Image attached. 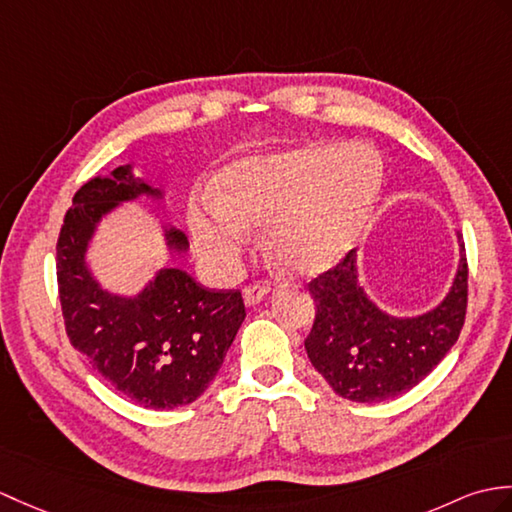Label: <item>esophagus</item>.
Here are the masks:
<instances>
[{"mask_svg":"<svg viewBox=\"0 0 512 512\" xmlns=\"http://www.w3.org/2000/svg\"><path fill=\"white\" fill-rule=\"evenodd\" d=\"M270 292V281H255L244 288V303L246 305H257L259 301L266 299V294Z\"/></svg>","mask_w":512,"mask_h":512,"instance_id":"1","label":"esophagus"}]
</instances>
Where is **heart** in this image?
I'll return each mask as SVG.
<instances>
[{
    "label": "heart",
    "instance_id": "1",
    "mask_svg": "<svg viewBox=\"0 0 512 512\" xmlns=\"http://www.w3.org/2000/svg\"><path fill=\"white\" fill-rule=\"evenodd\" d=\"M386 168L366 144H303L229 165L216 194L189 202L198 244L235 261L251 227H268V248L294 275H320L347 257L371 222Z\"/></svg>",
    "mask_w": 512,
    "mask_h": 512
}]
</instances>
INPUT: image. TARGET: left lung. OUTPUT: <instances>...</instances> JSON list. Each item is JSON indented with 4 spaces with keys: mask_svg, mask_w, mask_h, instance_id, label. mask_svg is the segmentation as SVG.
I'll use <instances>...</instances> for the list:
<instances>
[{
    "mask_svg": "<svg viewBox=\"0 0 512 512\" xmlns=\"http://www.w3.org/2000/svg\"><path fill=\"white\" fill-rule=\"evenodd\" d=\"M467 253L447 299L417 318H395L368 299L358 283L355 251L310 281L316 316L305 338L307 358L336 395L377 403L417 386L454 347L467 314Z\"/></svg>",
    "mask_w": 512,
    "mask_h": 512,
    "instance_id": "obj_1",
    "label": "left lung"
}]
</instances>
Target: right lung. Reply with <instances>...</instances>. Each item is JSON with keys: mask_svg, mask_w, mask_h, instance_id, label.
Instances as JSON below:
<instances>
[{"mask_svg": "<svg viewBox=\"0 0 512 512\" xmlns=\"http://www.w3.org/2000/svg\"><path fill=\"white\" fill-rule=\"evenodd\" d=\"M159 189L135 181L130 165L82 185L56 242L65 331L93 368L139 406L172 410L196 401L220 371L246 316L240 290L202 288L181 268H163L133 299L104 292L85 264L95 224L117 202ZM168 244L185 251L181 231Z\"/></svg>", "mask_w": 512, "mask_h": 512, "instance_id": "1", "label": "right lung"}]
</instances>
